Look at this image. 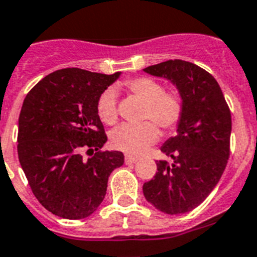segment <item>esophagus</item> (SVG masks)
Instances as JSON below:
<instances>
[{
  "instance_id": "esophagus-1",
  "label": "esophagus",
  "mask_w": 257,
  "mask_h": 257,
  "mask_svg": "<svg viewBox=\"0 0 257 257\" xmlns=\"http://www.w3.org/2000/svg\"><path fill=\"white\" fill-rule=\"evenodd\" d=\"M139 161V157H135V155H125V163H136Z\"/></svg>"
}]
</instances>
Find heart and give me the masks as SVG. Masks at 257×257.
Returning a JSON list of instances; mask_svg holds the SVG:
<instances>
[{"mask_svg":"<svg viewBox=\"0 0 257 257\" xmlns=\"http://www.w3.org/2000/svg\"><path fill=\"white\" fill-rule=\"evenodd\" d=\"M126 87L136 98H139L145 109L144 120H152L163 131L176 128L183 115V100L176 92H165L163 86L155 79L135 78L126 82ZM96 112L104 124L116 121V92L107 88L100 94L96 103ZM158 139V131L152 122L139 125H120L109 133V144L112 148L125 153L140 154L153 145Z\"/></svg>","mask_w":257,"mask_h":257,"instance_id":"1","label":"heart"}]
</instances>
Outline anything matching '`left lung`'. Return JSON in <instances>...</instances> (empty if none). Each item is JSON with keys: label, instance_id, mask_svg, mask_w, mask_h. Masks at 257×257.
Masks as SVG:
<instances>
[{"label": "left lung", "instance_id": "left-lung-1", "mask_svg": "<svg viewBox=\"0 0 257 257\" xmlns=\"http://www.w3.org/2000/svg\"><path fill=\"white\" fill-rule=\"evenodd\" d=\"M144 72L170 81L183 100L176 135L161 146L172 159L157 162L154 178L142 187L144 196L166 214L197 208L218 184L228 159L231 115L218 82L192 62L169 60Z\"/></svg>", "mask_w": 257, "mask_h": 257}]
</instances>
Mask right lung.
Returning <instances> with one entry per match:
<instances>
[{"mask_svg":"<svg viewBox=\"0 0 257 257\" xmlns=\"http://www.w3.org/2000/svg\"><path fill=\"white\" fill-rule=\"evenodd\" d=\"M121 72L56 70L27 94L18 120V157L39 202L57 217L82 219L95 212L111 172L124 154L100 152L107 142L96 103ZM89 149L91 157L80 152Z\"/></svg>","mask_w":257,"mask_h":257,"instance_id":"obj_1","label":"right lung"}]
</instances>
